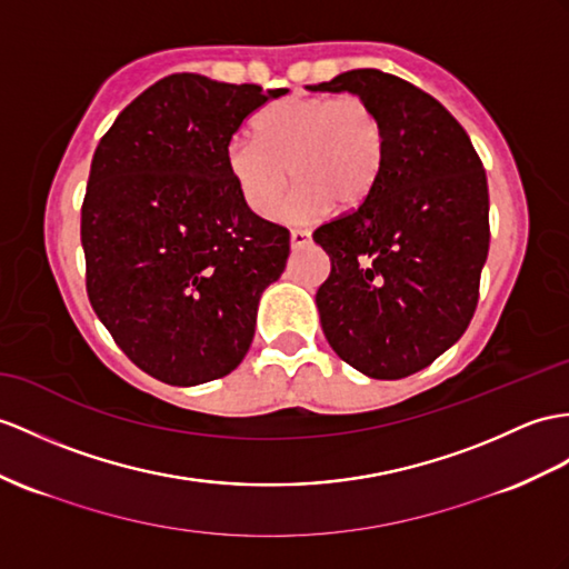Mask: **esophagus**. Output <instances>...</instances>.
<instances>
[{"label": "esophagus", "mask_w": 569, "mask_h": 569, "mask_svg": "<svg viewBox=\"0 0 569 569\" xmlns=\"http://www.w3.org/2000/svg\"><path fill=\"white\" fill-rule=\"evenodd\" d=\"M289 241H292V248H303L307 243H311V233L303 229H292V233H289Z\"/></svg>", "instance_id": "1"}]
</instances>
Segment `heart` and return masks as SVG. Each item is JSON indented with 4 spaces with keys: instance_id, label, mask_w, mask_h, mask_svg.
I'll list each match as a JSON object with an SVG mask.
<instances>
[{
    "instance_id": "heart-1",
    "label": "heart",
    "mask_w": 569,
    "mask_h": 569,
    "mask_svg": "<svg viewBox=\"0 0 569 569\" xmlns=\"http://www.w3.org/2000/svg\"><path fill=\"white\" fill-rule=\"evenodd\" d=\"M253 137H233L227 169L243 202L260 217H274L289 173L297 188L282 219L311 221L332 204L350 210L377 186L386 128L365 96H289L260 110Z\"/></svg>"
}]
</instances>
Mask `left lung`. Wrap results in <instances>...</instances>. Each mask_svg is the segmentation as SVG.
<instances>
[{
	"label": "left lung",
	"mask_w": 569,
	"mask_h": 569,
	"mask_svg": "<svg viewBox=\"0 0 569 569\" xmlns=\"http://www.w3.org/2000/svg\"><path fill=\"white\" fill-rule=\"evenodd\" d=\"M311 91H350L379 110L377 186L313 231L330 258L316 303L336 355L371 379H403L459 340L478 307L490 248L482 161L449 110L381 69H352Z\"/></svg>",
	"instance_id": "obj_1"
}]
</instances>
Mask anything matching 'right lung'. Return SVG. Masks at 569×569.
Masks as SVG:
<instances>
[{"label":"right lung","mask_w":569,"mask_h":569,"mask_svg":"<svg viewBox=\"0 0 569 569\" xmlns=\"http://www.w3.org/2000/svg\"><path fill=\"white\" fill-rule=\"evenodd\" d=\"M287 89L171 74L101 137L81 204L87 295L132 365L171 386L227 377L253 342L289 231L227 169L243 120Z\"/></svg>","instance_id":"1"}]
</instances>
